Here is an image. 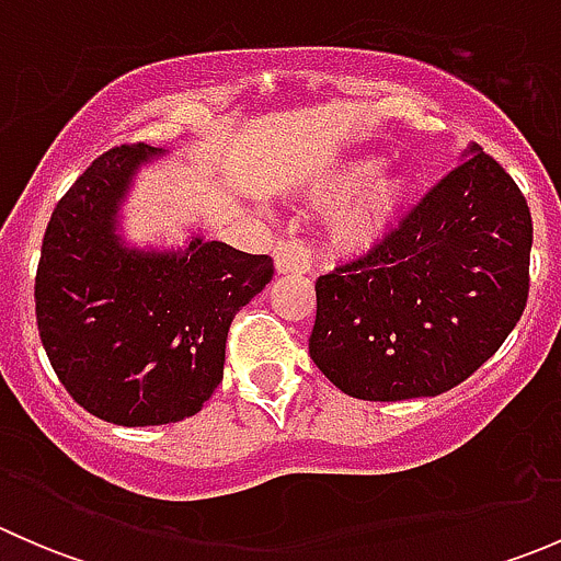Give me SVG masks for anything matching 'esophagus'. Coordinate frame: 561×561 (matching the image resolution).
<instances>
[{
    "label": "esophagus",
    "mask_w": 561,
    "mask_h": 561,
    "mask_svg": "<svg viewBox=\"0 0 561 561\" xmlns=\"http://www.w3.org/2000/svg\"><path fill=\"white\" fill-rule=\"evenodd\" d=\"M274 263L279 274H307L309 265H312V252L304 244L301 239H287L279 241L274 249Z\"/></svg>",
    "instance_id": "esophagus-1"
}]
</instances>
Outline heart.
<instances>
[{"mask_svg": "<svg viewBox=\"0 0 561 561\" xmlns=\"http://www.w3.org/2000/svg\"><path fill=\"white\" fill-rule=\"evenodd\" d=\"M380 160L353 157L339 162L312 186L317 206H336L328 217V247L339 254L375 252L404 214L410 181L401 173H377Z\"/></svg>", "mask_w": 561, "mask_h": 561, "instance_id": "b5f03b06", "label": "heart"}]
</instances>
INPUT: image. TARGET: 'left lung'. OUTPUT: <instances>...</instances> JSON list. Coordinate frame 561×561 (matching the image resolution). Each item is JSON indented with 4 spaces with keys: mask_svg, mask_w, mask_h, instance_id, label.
<instances>
[{
    "mask_svg": "<svg viewBox=\"0 0 561 561\" xmlns=\"http://www.w3.org/2000/svg\"><path fill=\"white\" fill-rule=\"evenodd\" d=\"M529 252L526 197L472 146L375 252L314 282L309 355L353 399L445 393L522 320Z\"/></svg>",
    "mask_w": 561,
    "mask_h": 561,
    "instance_id": "1",
    "label": "left lung"
}]
</instances>
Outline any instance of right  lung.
Masks as SVG:
<instances>
[{
    "mask_svg": "<svg viewBox=\"0 0 561 561\" xmlns=\"http://www.w3.org/2000/svg\"><path fill=\"white\" fill-rule=\"evenodd\" d=\"M154 146L107 149L56 203L35 276L43 347L67 393L100 421L160 426L201 412L222 382L236 312L274 276L268 254L192 239L138 252L116 214Z\"/></svg>",
    "mask_w": 561,
    "mask_h": 561,
    "instance_id": "right-lung-1",
    "label": "right lung"
}]
</instances>
